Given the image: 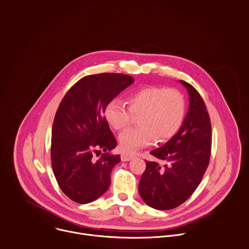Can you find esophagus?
<instances>
[{"label":"esophagus","mask_w":249,"mask_h":249,"mask_svg":"<svg viewBox=\"0 0 249 249\" xmlns=\"http://www.w3.org/2000/svg\"><path fill=\"white\" fill-rule=\"evenodd\" d=\"M135 154L134 153H127V152H123L121 154V160L122 161H129L131 160L132 158H134Z\"/></svg>","instance_id":"34e87169"}]
</instances>
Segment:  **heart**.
Listing matches in <instances>:
<instances>
[{"mask_svg": "<svg viewBox=\"0 0 249 249\" xmlns=\"http://www.w3.org/2000/svg\"><path fill=\"white\" fill-rule=\"evenodd\" d=\"M126 103L109 101L104 115L107 122L116 131L126 129L134 115H140V125L126 130L119 136L120 147L132 151L152 143L156 138L166 141L174 137L183 125L186 114V100L177 89L147 86L131 93Z\"/></svg>", "mask_w": 249, "mask_h": 249, "instance_id": "heart-1", "label": "heart"}]
</instances>
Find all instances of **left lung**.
I'll list each match as a JSON object with an SVG mask.
<instances>
[{
    "label": "left lung",
    "mask_w": 249,
    "mask_h": 249,
    "mask_svg": "<svg viewBox=\"0 0 249 249\" xmlns=\"http://www.w3.org/2000/svg\"><path fill=\"white\" fill-rule=\"evenodd\" d=\"M190 95V107L179 132L150 154L139 183L143 201L157 210L184 203L196 190L208 167L212 131L204 101L190 83L180 80ZM163 161L164 165L160 162Z\"/></svg>",
    "instance_id": "left-lung-1"
}]
</instances>
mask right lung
<instances>
[{"mask_svg": "<svg viewBox=\"0 0 249 249\" xmlns=\"http://www.w3.org/2000/svg\"><path fill=\"white\" fill-rule=\"evenodd\" d=\"M133 82L132 76L122 73L87 75L59 104L52 130V167L60 190L77 203L96 200L110 186L112 168L121 159L106 152L117 142L104 109Z\"/></svg>", "mask_w": 249, "mask_h": 249, "instance_id": "1", "label": "right lung"}]
</instances>
